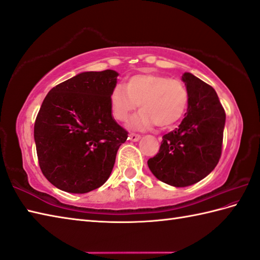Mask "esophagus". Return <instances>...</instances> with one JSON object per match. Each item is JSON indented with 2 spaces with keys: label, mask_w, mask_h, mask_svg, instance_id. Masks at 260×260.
Returning <instances> with one entry per match:
<instances>
[{
  "label": "esophagus",
  "mask_w": 260,
  "mask_h": 260,
  "mask_svg": "<svg viewBox=\"0 0 260 260\" xmlns=\"http://www.w3.org/2000/svg\"><path fill=\"white\" fill-rule=\"evenodd\" d=\"M141 139V135H139V134H135V133H131L129 135H128V140H131V141H133V142H136V141H139Z\"/></svg>",
  "instance_id": "obj_1"
}]
</instances>
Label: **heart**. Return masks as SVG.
Instances as JSON below:
<instances>
[{"label":"heart","instance_id":"obj_1","mask_svg":"<svg viewBox=\"0 0 260 260\" xmlns=\"http://www.w3.org/2000/svg\"><path fill=\"white\" fill-rule=\"evenodd\" d=\"M109 100L116 120L125 123L140 107L142 111L133 120L135 127L150 128L155 125L157 128L166 129L185 115L188 91L179 80L155 73H141L131 76L125 88L116 85Z\"/></svg>","mask_w":260,"mask_h":260}]
</instances>
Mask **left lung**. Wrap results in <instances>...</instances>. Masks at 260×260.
I'll list each match as a JSON object with an SVG mask.
<instances>
[{"instance_id":"1","label":"left lung","mask_w":260,"mask_h":260,"mask_svg":"<svg viewBox=\"0 0 260 260\" xmlns=\"http://www.w3.org/2000/svg\"><path fill=\"white\" fill-rule=\"evenodd\" d=\"M188 109L179 127L162 137L156 155L147 161L157 179L175 187L196 184L218 164L225 111L215 90L191 73L182 75Z\"/></svg>"}]
</instances>
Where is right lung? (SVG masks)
I'll list each match as a JSON object with an SVG mask.
<instances>
[{
  "instance_id": "obj_1",
  "label": "right lung",
  "mask_w": 260,
  "mask_h": 260,
  "mask_svg": "<svg viewBox=\"0 0 260 260\" xmlns=\"http://www.w3.org/2000/svg\"><path fill=\"white\" fill-rule=\"evenodd\" d=\"M118 73L83 72L57 84L44 99L34 136L40 170L58 189L84 194L103 186L128 133L111 116Z\"/></svg>"
}]
</instances>
